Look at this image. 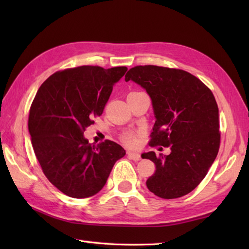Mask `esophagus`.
I'll return each instance as SVG.
<instances>
[{
    "label": "esophagus",
    "mask_w": 249,
    "mask_h": 249,
    "mask_svg": "<svg viewBox=\"0 0 249 249\" xmlns=\"http://www.w3.org/2000/svg\"><path fill=\"white\" fill-rule=\"evenodd\" d=\"M127 156L130 158V160H133L135 161H138V160H141V155L139 154V153H136V152L128 151L127 152Z\"/></svg>",
    "instance_id": "esophagus-1"
}]
</instances>
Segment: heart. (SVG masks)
Masks as SVG:
<instances>
[{
    "instance_id": "obj_1",
    "label": "heart",
    "mask_w": 249,
    "mask_h": 249,
    "mask_svg": "<svg viewBox=\"0 0 249 249\" xmlns=\"http://www.w3.org/2000/svg\"><path fill=\"white\" fill-rule=\"evenodd\" d=\"M139 137H140V134L137 133V131L127 130V131H125V133L122 134L121 140L123 141L126 145L134 146L138 143Z\"/></svg>"
}]
</instances>
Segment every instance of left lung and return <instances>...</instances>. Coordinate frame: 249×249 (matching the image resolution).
I'll list each match as a JSON object with an SVG mask.
<instances>
[{"label":"left lung","mask_w":249,"mask_h":249,"mask_svg":"<svg viewBox=\"0 0 249 249\" xmlns=\"http://www.w3.org/2000/svg\"><path fill=\"white\" fill-rule=\"evenodd\" d=\"M125 80L140 84L152 99L156 121L149 145L171 150L169 155L142 154L156 167L147 178V188L162 199L193 192L206 176L220 145L218 107L212 91L192 73L155 65L130 68Z\"/></svg>","instance_id":"left-lung-1"}]
</instances>
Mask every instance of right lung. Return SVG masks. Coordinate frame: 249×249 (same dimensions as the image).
Listing matches in <instances>:
<instances>
[{"mask_svg": "<svg viewBox=\"0 0 249 249\" xmlns=\"http://www.w3.org/2000/svg\"><path fill=\"white\" fill-rule=\"evenodd\" d=\"M127 67L84 65L51 75L31 105L29 131L37 160L51 184L71 198L96 195L126 152L105 140L89 143L83 133L100 116L113 84Z\"/></svg>", "mask_w": 249, "mask_h": 249, "instance_id": "obj_1", "label": "right lung"}]
</instances>
